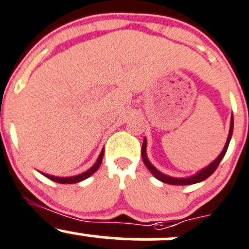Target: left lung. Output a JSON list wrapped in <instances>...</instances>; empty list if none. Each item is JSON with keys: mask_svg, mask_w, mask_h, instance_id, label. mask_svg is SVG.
Instances as JSON below:
<instances>
[{"mask_svg": "<svg viewBox=\"0 0 249 249\" xmlns=\"http://www.w3.org/2000/svg\"><path fill=\"white\" fill-rule=\"evenodd\" d=\"M232 131H233V117H232V115H231L230 131H229L228 140H226L225 147H224V149H223V151H221V153L219 154V157L215 159V160L213 161V163H211L208 166H206V168H204V169H202L201 171H198V173H197L196 175L191 176V178H171V176L165 175V174L160 173V171H159L158 169L154 168V166L151 164V161L148 160V158H147V154H146V144H147V141H146V139L143 140V143H142V148H141L142 160H143L144 165L147 166V169H148V170L151 171L152 175H153L154 178H158L159 181H161V182L169 183V185H192V183L201 182V181H203V180H206V178H208L209 176H211L212 174H213L214 171L216 170V168H218L219 163H220L221 159H223L224 156H225L226 151H228L229 143H230L231 136H232Z\"/></svg>", "mask_w": 249, "mask_h": 249, "instance_id": "8db88e82", "label": "left lung"}]
</instances>
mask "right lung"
<instances>
[{"label": "right lung", "mask_w": 249, "mask_h": 249, "mask_svg": "<svg viewBox=\"0 0 249 249\" xmlns=\"http://www.w3.org/2000/svg\"><path fill=\"white\" fill-rule=\"evenodd\" d=\"M103 153H105V149H102V152H101L100 157H98L97 161L95 163V165L91 166L89 170H86L85 173L83 174H79V175H75V176H71V178H58V176H53V175H48V174H43V175L46 176L47 178H50V180L54 181V182H58V183H76V182H80V181L85 180V178H90L91 175H92L95 171L98 170V168H100L101 163H102V159H103Z\"/></svg>", "instance_id": "add662e5"}]
</instances>
